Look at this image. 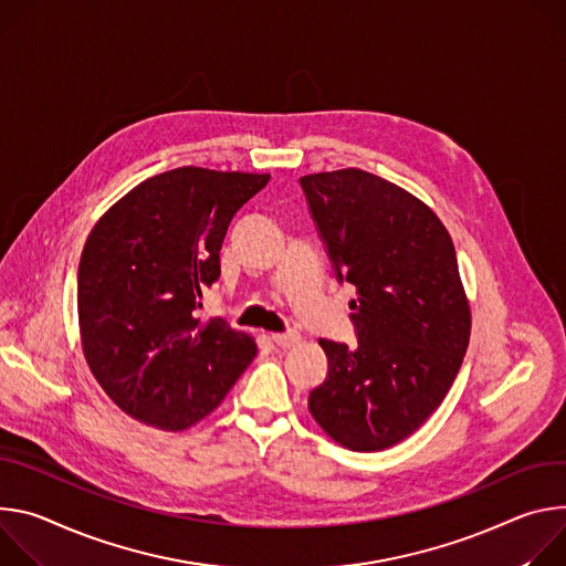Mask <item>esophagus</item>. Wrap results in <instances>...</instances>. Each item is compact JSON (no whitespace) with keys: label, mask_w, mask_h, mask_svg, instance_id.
Listing matches in <instances>:
<instances>
[{"label":"esophagus","mask_w":566,"mask_h":566,"mask_svg":"<svg viewBox=\"0 0 566 566\" xmlns=\"http://www.w3.org/2000/svg\"><path fill=\"white\" fill-rule=\"evenodd\" d=\"M272 342L276 346H281V348H290V346H294L298 342V335L294 331H290V333H274Z\"/></svg>","instance_id":"1"}]
</instances>
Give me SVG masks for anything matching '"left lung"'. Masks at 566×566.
<instances>
[{"label":"left lung","mask_w":566,"mask_h":566,"mask_svg":"<svg viewBox=\"0 0 566 566\" xmlns=\"http://www.w3.org/2000/svg\"><path fill=\"white\" fill-rule=\"evenodd\" d=\"M339 283H350L357 346L319 339L328 357L310 413L355 452L413 433L448 396L470 342L454 242L418 198L359 170L298 179Z\"/></svg>","instance_id":"1"}]
</instances>
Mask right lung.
<instances>
[{"label": "right lung", "mask_w": 566, "mask_h": 566, "mask_svg": "<svg viewBox=\"0 0 566 566\" xmlns=\"http://www.w3.org/2000/svg\"><path fill=\"white\" fill-rule=\"evenodd\" d=\"M270 175L184 166L120 198L92 229L78 265L85 359L139 422L179 431L209 416L256 357L222 317L202 324L233 216Z\"/></svg>", "instance_id": "right-lung-1"}]
</instances>
